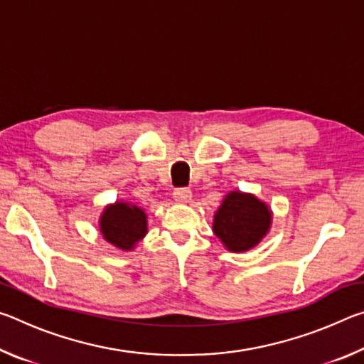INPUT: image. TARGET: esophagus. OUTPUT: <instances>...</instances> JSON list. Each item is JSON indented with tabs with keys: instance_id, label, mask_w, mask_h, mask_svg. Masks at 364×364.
<instances>
[{
	"instance_id": "esophagus-1",
	"label": "esophagus",
	"mask_w": 364,
	"mask_h": 364,
	"mask_svg": "<svg viewBox=\"0 0 364 364\" xmlns=\"http://www.w3.org/2000/svg\"><path fill=\"white\" fill-rule=\"evenodd\" d=\"M191 197H193V193H191V191L186 188L175 189V193H173V199L176 202H180V204H186V202L191 200Z\"/></svg>"
}]
</instances>
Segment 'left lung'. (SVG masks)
Wrapping results in <instances>:
<instances>
[{
	"instance_id": "8db88e82",
	"label": "left lung",
	"mask_w": 364,
	"mask_h": 364,
	"mask_svg": "<svg viewBox=\"0 0 364 364\" xmlns=\"http://www.w3.org/2000/svg\"><path fill=\"white\" fill-rule=\"evenodd\" d=\"M273 223V212L255 194L230 191L213 215L212 230L226 250L247 252L262 242Z\"/></svg>"
}]
</instances>
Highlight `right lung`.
Instances as JSON below:
<instances>
[{
  "instance_id": "right-lung-1",
  "label": "right lung",
  "mask_w": 364,
  "mask_h": 364,
  "mask_svg": "<svg viewBox=\"0 0 364 364\" xmlns=\"http://www.w3.org/2000/svg\"><path fill=\"white\" fill-rule=\"evenodd\" d=\"M102 239L123 252H132L147 234V215L143 208L125 200L104 207L100 217Z\"/></svg>"
}]
</instances>
